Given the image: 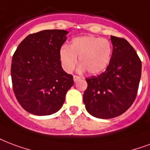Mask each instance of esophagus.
<instances>
[{"label":"esophagus","instance_id":"1","mask_svg":"<svg viewBox=\"0 0 150 150\" xmlns=\"http://www.w3.org/2000/svg\"><path fill=\"white\" fill-rule=\"evenodd\" d=\"M80 79H81V77H80V76H79V75H74V76H73L74 82H77L78 80H79Z\"/></svg>","mask_w":150,"mask_h":150}]
</instances>
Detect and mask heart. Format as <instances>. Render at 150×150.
<instances>
[{
    "instance_id": "1",
    "label": "heart",
    "mask_w": 150,
    "mask_h": 150,
    "mask_svg": "<svg viewBox=\"0 0 150 150\" xmlns=\"http://www.w3.org/2000/svg\"><path fill=\"white\" fill-rule=\"evenodd\" d=\"M112 55V45L109 40L94 36L75 38L69 47L60 49V59L65 71L71 72L77 64L79 58L82 69L91 75L105 70Z\"/></svg>"
}]
</instances>
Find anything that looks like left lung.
Wrapping results in <instances>:
<instances>
[{
  "instance_id": "left-lung-1",
  "label": "left lung",
  "mask_w": 150,
  "mask_h": 150,
  "mask_svg": "<svg viewBox=\"0 0 150 150\" xmlns=\"http://www.w3.org/2000/svg\"><path fill=\"white\" fill-rule=\"evenodd\" d=\"M112 55L105 72L86 78L83 103L90 115L111 119L122 115L134 101L141 79L142 62L130 43L111 36Z\"/></svg>"
}]
</instances>
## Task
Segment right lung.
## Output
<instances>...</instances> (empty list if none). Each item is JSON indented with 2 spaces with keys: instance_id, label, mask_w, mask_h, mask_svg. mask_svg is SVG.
<instances>
[{
  "instance_id": "add662e5",
  "label": "right lung",
  "mask_w": 150,
  "mask_h": 150,
  "mask_svg": "<svg viewBox=\"0 0 150 150\" xmlns=\"http://www.w3.org/2000/svg\"><path fill=\"white\" fill-rule=\"evenodd\" d=\"M67 33L64 30H45L29 34L12 57L13 91L28 112L37 116L57 112L74 84L73 76L63 70L60 59Z\"/></svg>"
}]
</instances>
